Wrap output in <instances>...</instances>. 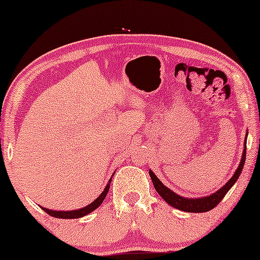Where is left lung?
I'll list each match as a JSON object with an SVG mask.
<instances>
[{
	"label": "left lung",
	"mask_w": 260,
	"mask_h": 260,
	"mask_svg": "<svg viewBox=\"0 0 260 260\" xmlns=\"http://www.w3.org/2000/svg\"><path fill=\"white\" fill-rule=\"evenodd\" d=\"M247 136V133H246ZM247 138V137H246ZM245 157H246V140H245V148L243 151V156H241V161L239 163V167H238L236 173L233 174V176L231 177L225 186L220 188L219 190H216L215 193H213L208 197L204 198H197V199H187L183 197H180L179 194L174 193L173 190H170L168 187H166L161 181L158 180V177L155 175L152 170H149V175L151 177L152 184H154L155 189L159 194L163 200H165L167 204L172 206L174 208L180 209V211L188 212V213H202V212H208L215 207V206L219 205V202L222 200L223 197H225L227 191H229L238 177L241 174V170L244 168L245 165Z\"/></svg>",
	"instance_id": "obj_1"
}]
</instances>
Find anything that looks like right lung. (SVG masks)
Masks as SVG:
<instances>
[{
	"label": "right lung",
	"instance_id": "obj_1",
	"mask_svg": "<svg viewBox=\"0 0 260 260\" xmlns=\"http://www.w3.org/2000/svg\"><path fill=\"white\" fill-rule=\"evenodd\" d=\"M111 179L109 180V183L106 184L105 189L103 190V193L99 195V197L95 199V200L92 202V204L87 205L86 207H83L80 209H74V211H52V209H48V208H45V207H41L44 211L49 214L51 216H54V218H60V219H78V218H81V216H85L87 215L88 213L93 212L95 208H98L99 206L102 205L103 200H104L106 194H108L109 191V188H110V183H111Z\"/></svg>",
	"mask_w": 260,
	"mask_h": 260
}]
</instances>
